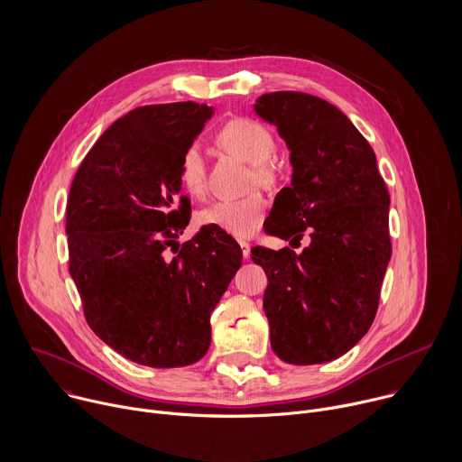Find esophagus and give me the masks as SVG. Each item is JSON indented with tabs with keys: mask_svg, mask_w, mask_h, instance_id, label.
I'll use <instances>...</instances> for the list:
<instances>
[{
	"mask_svg": "<svg viewBox=\"0 0 462 462\" xmlns=\"http://www.w3.org/2000/svg\"><path fill=\"white\" fill-rule=\"evenodd\" d=\"M239 246H241V252H243V257L248 259L250 257V245L246 241H239Z\"/></svg>",
	"mask_w": 462,
	"mask_h": 462,
	"instance_id": "34e87169",
	"label": "esophagus"
}]
</instances>
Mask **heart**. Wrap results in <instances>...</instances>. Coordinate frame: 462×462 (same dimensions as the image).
Listing matches in <instances>:
<instances>
[{"label": "heart", "mask_w": 462, "mask_h": 462, "mask_svg": "<svg viewBox=\"0 0 462 462\" xmlns=\"http://www.w3.org/2000/svg\"><path fill=\"white\" fill-rule=\"evenodd\" d=\"M217 143L226 152L254 164V177L257 182L269 184L273 180V170L265 162L274 153L276 143L265 125L250 118L230 120L219 129ZM179 180L188 193L195 197L205 195L207 162L199 146L193 144L184 150L179 162ZM265 199L259 193H250L243 199L219 201L208 207L201 212L199 221L236 237H250L265 219Z\"/></svg>", "instance_id": "b5f03b06"}]
</instances>
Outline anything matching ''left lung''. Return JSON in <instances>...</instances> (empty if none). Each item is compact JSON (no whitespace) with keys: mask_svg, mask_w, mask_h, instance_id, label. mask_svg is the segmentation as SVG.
Returning <instances> with one entry per match:
<instances>
[{"mask_svg":"<svg viewBox=\"0 0 462 462\" xmlns=\"http://www.w3.org/2000/svg\"><path fill=\"white\" fill-rule=\"evenodd\" d=\"M291 152V186L274 199L265 230L299 244L250 250L269 285L263 296L273 351L287 364L331 362L353 349L374 319L391 259L389 193L369 143L333 104L296 91L255 100ZM269 216V217H271Z\"/></svg>","mask_w":462,"mask_h":462,"instance_id":"1","label":"left lung"}]
</instances>
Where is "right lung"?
Returning a JSON list of instances; mask_svg holds the SVG:
<instances>
[{
  "mask_svg": "<svg viewBox=\"0 0 462 462\" xmlns=\"http://www.w3.org/2000/svg\"><path fill=\"white\" fill-rule=\"evenodd\" d=\"M214 107L144 106L111 124L82 161L68 199L69 274L93 333L148 367L201 360L210 314L241 267L239 245L201 230L177 255L166 248L189 221L179 162Z\"/></svg>",
  "mask_w": 462,
  "mask_h": 462,
  "instance_id": "obj_1",
  "label": "right lung"
}]
</instances>
